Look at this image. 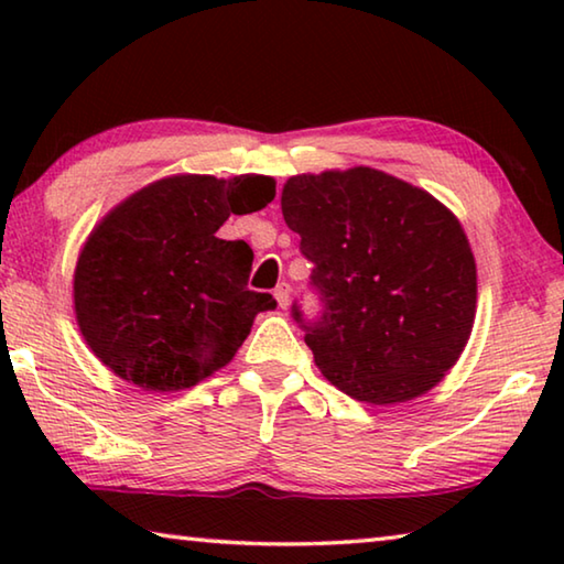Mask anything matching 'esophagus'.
<instances>
[{
	"mask_svg": "<svg viewBox=\"0 0 564 564\" xmlns=\"http://www.w3.org/2000/svg\"><path fill=\"white\" fill-rule=\"evenodd\" d=\"M273 295H275V301H279L281 308H289V299H291V285L289 283H281L279 289L273 291Z\"/></svg>",
	"mask_w": 564,
	"mask_h": 564,
	"instance_id": "1",
	"label": "esophagus"
}]
</instances>
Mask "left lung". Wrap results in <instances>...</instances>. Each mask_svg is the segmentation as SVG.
<instances>
[{
	"instance_id": "8db88e82",
	"label": "left lung",
	"mask_w": 564,
	"mask_h": 564,
	"mask_svg": "<svg viewBox=\"0 0 564 564\" xmlns=\"http://www.w3.org/2000/svg\"><path fill=\"white\" fill-rule=\"evenodd\" d=\"M281 212L316 263L323 316L303 328L321 373L370 405L408 403L441 383L477 311L475 256L451 208L352 166L291 176Z\"/></svg>"
}]
</instances>
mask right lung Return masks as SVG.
Masks as SVG:
<instances>
[{
    "label": "right lung",
    "instance_id": "add662e5",
    "mask_svg": "<svg viewBox=\"0 0 564 564\" xmlns=\"http://www.w3.org/2000/svg\"><path fill=\"white\" fill-rule=\"evenodd\" d=\"M273 196L271 176L174 174L113 206L74 269V318L94 356L149 393L194 388L226 368L275 301L246 289L251 246L216 231Z\"/></svg>",
    "mask_w": 564,
    "mask_h": 564
}]
</instances>
